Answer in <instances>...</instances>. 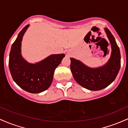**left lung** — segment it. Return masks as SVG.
<instances>
[{"label": "left lung", "instance_id": "left-lung-1", "mask_svg": "<svg viewBox=\"0 0 128 128\" xmlns=\"http://www.w3.org/2000/svg\"><path fill=\"white\" fill-rule=\"evenodd\" d=\"M112 47L110 58L104 66L92 69L81 62L71 58L70 68L74 79L80 85L91 91L105 88L116 79L121 66L119 47L114 36L107 28H104Z\"/></svg>", "mask_w": 128, "mask_h": 128}]
</instances>
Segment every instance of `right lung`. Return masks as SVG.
Segmentation results:
<instances>
[{
    "instance_id": "add662e5",
    "label": "right lung",
    "mask_w": 128,
    "mask_h": 128,
    "mask_svg": "<svg viewBox=\"0 0 128 128\" xmlns=\"http://www.w3.org/2000/svg\"><path fill=\"white\" fill-rule=\"evenodd\" d=\"M28 26L26 25L22 30L11 46L9 68L12 79L22 89L30 93H39L50 86L54 71L64 54H53L36 64L26 62L22 57L20 47L23 36Z\"/></svg>"
}]
</instances>
